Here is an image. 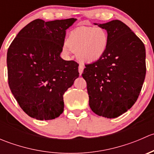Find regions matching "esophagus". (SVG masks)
I'll return each mask as SVG.
<instances>
[{"label": "esophagus", "mask_w": 154, "mask_h": 154, "mask_svg": "<svg viewBox=\"0 0 154 154\" xmlns=\"http://www.w3.org/2000/svg\"><path fill=\"white\" fill-rule=\"evenodd\" d=\"M83 69H84V66H83V65L80 64V66H79V68H78V71H79V73H80V75H81L82 73H83Z\"/></svg>", "instance_id": "1"}]
</instances>
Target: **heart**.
<instances>
[{
    "mask_svg": "<svg viewBox=\"0 0 154 154\" xmlns=\"http://www.w3.org/2000/svg\"><path fill=\"white\" fill-rule=\"evenodd\" d=\"M66 45L83 63H93L98 60L106 51L108 45V34L100 27H81L71 31ZM63 51L68 52L67 47Z\"/></svg>",
    "mask_w": 154,
    "mask_h": 154,
    "instance_id": "obj_1",
    "label": "heart"
}]
</instances>
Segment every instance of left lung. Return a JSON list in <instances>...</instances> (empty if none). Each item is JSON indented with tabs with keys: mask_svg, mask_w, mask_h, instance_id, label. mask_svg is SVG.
<instances>
[{
	"mask_svg": "<svg viewBox=\"0 0 154 154\" xmlns=\"http://www.w3.org/2000/svg\"><path fill=\"white\" fill-rule=\"evenodd\" d=\"M98 26L107 31L108 45L98 60L85 65L82 76L91 109L115 119L130 109L139 97L146 74L145 47L119 20Z\"/></svg>",
	"mask_w": 154,
	"mask_h": 154,
	"instance_id": "8db88e82",
	"label": "left lung"
}]
</instances>
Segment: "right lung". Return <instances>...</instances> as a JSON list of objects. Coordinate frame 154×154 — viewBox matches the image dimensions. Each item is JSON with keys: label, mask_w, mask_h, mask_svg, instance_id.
<instances>
[{"label": "right lung", "mask_w": 154, "mask_h": 154, "mask_svg": "<svg viewBox=\"0 0 154 154\" xmlns=\"http://www.w3.org/2000/svg\"><path fill=\"white\" fill-rule=\"evenodd\" d=\"M76 20H34L8 48L9 86L23 111L37 120H52L63 112V94L79 77L78 63L60 57L66 30Z\"/></svg>", "instance_id": "1"}]
</instances>
